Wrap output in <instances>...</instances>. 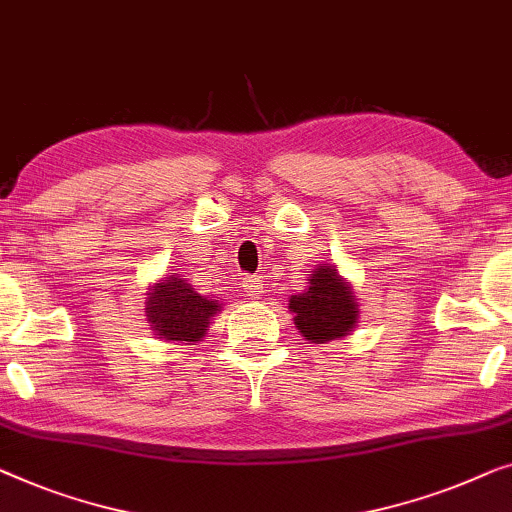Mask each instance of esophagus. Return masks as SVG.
<instances>
[{
    "label": "esophagus",
    "mask_w": 512,
    "mask_h": 512,
    "mask_svg": "<svg viewBox=\"0 0 512 512\" xmlns=\"http://www.w3.org/2000/svg\"><path fill=\"white\" fill-rule=\"evenodd\" d=\"M242 291L251 295V298H258L263 293V279L261 277H242L240 281Z\"/></svg>",
    "instance_id": "esophagus-1"
}]
</instances>
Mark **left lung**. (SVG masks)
Segmentation results:
<instances>
[{"label": "left lung", "mask_w": 512, "mask_h": 512, "mask_svg": "<svg viewBox=\"0 0 512 512\" xmlns=\"http://www.w3.org/2000/svg\"><path fill=\"white\" fill-rule=\"evenodd\" d=\"M307 284L305 293L291 295L288 300L300 335L314 344L346 337L360 318L351 284L339 277L337 268L330 263L318 265Z\"/></svg>", "instance_id": "left-lung-1"}]
</instances>
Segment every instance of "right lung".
<instances>
[{
	"label": "right lung",
	"instance_id": "right-lung-1",
	"mask_svg": "<svg viewBox=\"0 0 512 512\" xmlns=\"http://www.w3.org/2000/svg\"><path fill=\"white\" fill-rule=\"evenodd\" d=\"M217 311H221L219 300L196 293L177 272L154 284L145 300L147 323L166 342H201Z\"/></svg>",
	"mask_w": 512,
	"mask_h": 512
}]
</instances>
